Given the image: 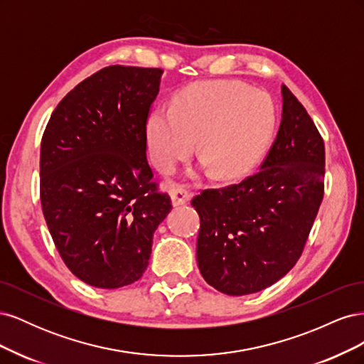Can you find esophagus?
<instances>
[{
    "instance_id": "1",
    "label": "esophagus",
    "mask_w": 364,
    "mask_h": 364,
    "mask_svg": "<svg viewBox=\"0 0 364 364\" xmlns=\"http://www.w3.org/2000/svg\"><path fill=\"white\" fill-rule=\"evenodd\" d=\"M170 196H171V202L174 206L183 205L191 199V193L186 188H183L182 185H173L170 188Z\"/></svg>"
}]
</instances>
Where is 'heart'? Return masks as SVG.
<instances>
[{
    "mask_svg": "<svg viewBox=\"0 0 364 364\" xmlns=\"http://www.w3.org/2000/svg\"><path fill=\"white\" fill-rule=\"evenodd\" d=\"M277 112L270 97L238 82H199L156 107L147 119L153 162L170 171L197 150L215 178H237L255 165L272 139Z\"/></svg>",
    "mask_w": 364,
    "mask_h": 364,
    "instance_id": "heart-1",
    "label": "heart"
}]
</instances>
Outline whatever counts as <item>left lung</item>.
Returning <instances> with one entry per match:
<instances>
[{"instance_id":"1","label":"left lung","mask_w":364,"mask_h":364,"mask_svg":"<svg viewBox=\"0 0 364 364\" xmlns=\"http://www.w3.org/2000/svg\"><path fill=\"white\" fill-rule=\"evenodd\" d=\"M259 167L191 200L200 217V273L229 296L261 291L293 269L323 199V138L285 85L279 130Z\"/></svg>"}]
</instances>
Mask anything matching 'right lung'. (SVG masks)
<instances>
[{"label": "right lung", "instance_id": "right-lung-1", "mask_svg": "<svg viewBox=\"0 0 364 364\" xmlns=\"http://www.w3.org/2000/svg\"><path fill=\"white\" fill-rule=\"evenodd\" d=\"M161 75L124 65L97 71L62 98L42 135L43 217L67 267L97 289L142 277L173 208L146 155Z\"/></svg>", "mask_w": 364, "mask_h": 364}]
</instances>
